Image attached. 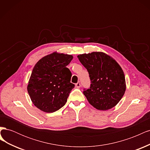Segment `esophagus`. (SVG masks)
Segmentation results:
<instances>
[{"label": "esophagus", "instance_id": "esophagus-1", "mask_svg": "<svg viewBox=\"0 0 150 150\" xmlns=\"http://www.w3.org/2000/svg\"><path fill=\"white\" fill-rule=\"evenodd\" d=\"M76 87L77 88H79L81 87V83L80 82H78L76 84Z\"/></svg>", "mask_w": 150, "mask_h": 150}]
</instances>
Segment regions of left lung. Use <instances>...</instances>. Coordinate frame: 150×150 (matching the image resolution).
<instances>
[{"mask_svg": "<svg viewBox=\"0 0 150 150\" xmlns=\"http://www.w3.org/2000/svg\"><path fill=\"white\" fill-rule=\"evenodd\" d=\"M78 57L88 71L91 83L83 91L88 102L98 110L115 107L126 91L124 72L118 63L102 52L80 54Z\"/></svg>", "mask_w": 150, "mask_h": 150, "instance_id": "1", "label": "left lung"}]
</instances>
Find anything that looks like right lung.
Returning <instances> with one entry per match:
<instances>
[{
	"mask_svg": "<svg viewBox=\"0 0 150 150\" xmlns=\"http://www.w3.org/2000/svg\"><path fill=\"white\" fill-rule=\"evenodd\" d=\"M72 55L56 52L44 56L36 63L28 85L32 102L40 110L53 112L67 102L74 84L71 83L72 74L66 66Z\"/></svg>",
	"mask_w": 150,
	"mask_h": 150,
	"instance_id": "obj_1",
	"label": "right lung"
}]
</instances>
